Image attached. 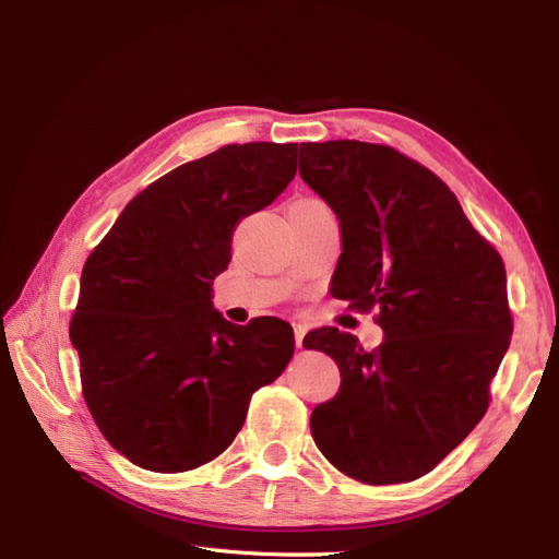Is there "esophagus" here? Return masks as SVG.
<instances>
[{"mask_svg":"<svg viewBox=\"0 0 559 559\" xmlns=\"http://www.w3.org/2000/svg\"><path fill=\"white\" fill-rule=\"evenodd\" d=\"M308 333V326L302 324V321H294V335H296V347L300 349L302 347V337H306Z\"/></svg>","mask_w":559,"mask_h":559,"instance_id":"esophagus-1","label":"esophagus"}]
</instances>
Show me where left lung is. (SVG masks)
Segmentation results:
<instances>
[{
  "label": "left lung",
  "mask_w": 559,
  "mask_h": 559,
  "mask_svg": "<svg viewBox=\"0 0 559 559\" xmlns=\"http://www.w3.org/2000/svg\"><path fill=\"white\" fill-rule=\"evenodd\" d=\"M300 177L337 216L331 296L378 306L382 345L310 331L302 347L341 368V392L312 411L326 460L370 485L429 473L476 429L513 321L497 249L427 167L392 146L302 142Z\"/></svg>",
  "instance_id": "obj_1"
}]
</instances>
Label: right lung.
<instances>
[{
  "mask_svg": "<svg viewBox=\"0 0 559 559\" xmlns=\"http://www.w3.org/2000/svg\"><path fill=\"white\" fill-rule=\"evenodd\" d=\"M298 144H228L132 198L81 273L70 324L83 399L114 450L146 471L212 462L251 394L294 357L277 317L238 326L212 302L240 218L296 175Z\"/></svg>",
  "mask_w": 559,
  "mask_h": 559,
  "instance_id": "right-lung-1",
  "label": "right lung"
}]
</instances>
